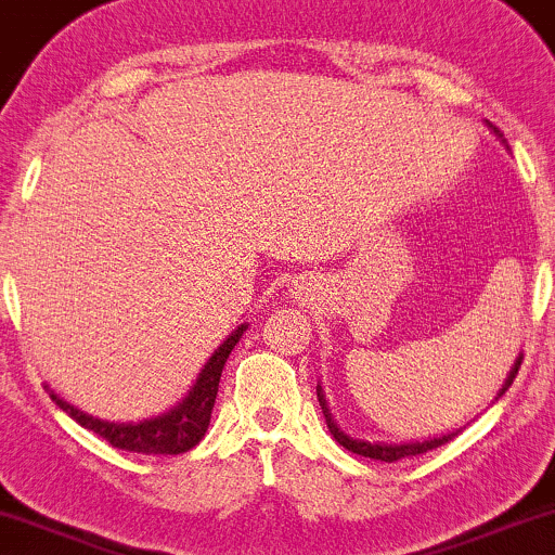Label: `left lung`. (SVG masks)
<instances>
[{"label":"left lung","mask_w":555,"mask_h":555,"mask_svg":"<svg viewBox=\"0 0 555 555\" xmlns=\"http://www.w3.org/2000/svg\"><path fill=\"white\" fill-rule=\"evenodd\" d=\"M519 366H522V357L517 359V364H514V370L509 372V377H506V385L502 387V392H499V396H504L506 387H509L512 379L517 377ZM318 400H320V405H323V416H325V422H328V429H331L333 437H336V442L341 444V447H346V450H349V452H353V455L379 460V463H396V460H400V457L424 455V452L434 450V447L447 444V442H450V439H455L457 434H460V429H457V431L442 434V437L424 439V442H409V444H372V442H362V439L346 437V434H344L341 429H338L336 424H333V418H331V413H328V405H325V398H323V392H320V387H318Z\"/></svg>","instance_id":"1"}]
</instances>
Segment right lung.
I'll return each instance as SVG.
<instances>
[{"label":"right lung","instance_id":"1","mask_svg":"<svg viewBox=\"0 0 555 555\" xmlns=\"http://www.w3.org/2000/svg\"><path fill=\"white\" fill-rule=\"evenodd\" d=\"M245 325L232 333L227 341L214 351V357L206 362L204 372L198 375L196 385L189 392V398L172 409L165 416L150 418V422L139 424H111L100 422V418H92L82 413L75 405L64 403L51 392V398L56 400L59 409H64L72 418L85 429H90L98 437H103L105 442L116 447V450L126 452H142V455H180V452H189L191 447L202 442V437L209 429L211 409L217 403V390H219V377H222L224 362L230 357V351L235 349L240 336H243Z\"/></svg>","mask_w":555,"mask_h":555}]
</instances>
